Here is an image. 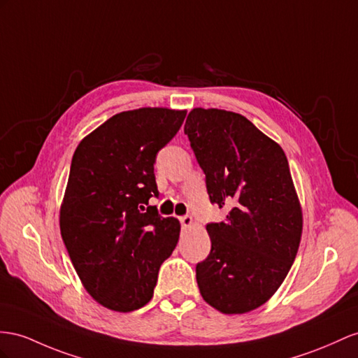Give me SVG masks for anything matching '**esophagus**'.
<instances>
[{
    "label": "esophagus",
    "instance_id": "obj_1",
    "mask_svg": "<svg viewBox=\"0 0 358 358\" xmlns=\"http://www.w3.org/2000/svg\"><path fill=\"white\" fill-rule=\"evenodd\" d=\"M180 222H181L182 227L189 228V227H192V224H194V219H192V216L186 215V216H181V217H180Z\"/></svg>",
    "mask_w": 358,
    "mask_h": 358
}]
</instances>
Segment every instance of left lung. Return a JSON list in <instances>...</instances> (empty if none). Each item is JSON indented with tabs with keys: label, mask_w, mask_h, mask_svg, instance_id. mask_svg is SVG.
I'll use <instances>...</instances> for the list:
<instances>
[{
	"label": "left lung",
	"mask_w": 358,
	"mask_h": 358,
	"mask_svg": "<svg viewBox=\"0 0 358 358\" xmlns=\"http://www.w3.org/2000/svg\"><path fill=\"white\" fill-rule=\"evenodd\" d=\"M206 173L210 203L230 212L207 224L208 257L196 264L207 304L225 315L263 306L295 262L302 212L281 146L245 116L194 108L185 125Z\"/></svg>",
	"instance_id": "left-lung-1"
}]
</instances>
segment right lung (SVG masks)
<instances>
[{
  "label": "right lung",
  "instance_id": "right-lung-1",
  "mask_svg": "<svg viewBox=\"0 0 358 358\" xmlns=\"http://www.w3.org/2000/svg\"><path fill=\"white\" fill-rule=\"evenodd\" d=\"M186 110L143 107L112 116L86 136L71 162L60 233L85 289L101 306L128 313L148 304L180 222L150 206L159 196L157 152Z\"/></svg>",
  "mask_w": 358,
  "mask_h": 358
}]
</instances>
